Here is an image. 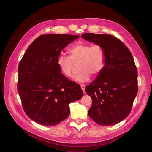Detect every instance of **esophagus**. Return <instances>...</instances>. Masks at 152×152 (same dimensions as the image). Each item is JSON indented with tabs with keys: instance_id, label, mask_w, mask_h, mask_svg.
<instances>
[{
	"instance_id": "1",
	"label": "esophagus",
	"mask_w": 152,
	"mask_h": 152,
	"mask_svg": "<svg viewBox=\"0 0 152 152\" xmlns=\"http://www.w3.org/2000/svg\"><path fill=\"white\" fill-rule=\"evenodd\" d=\"M81 87L82 91L84 92H85V89H86V85H84V84H81Z\"/></svg>"
}]
</instances>
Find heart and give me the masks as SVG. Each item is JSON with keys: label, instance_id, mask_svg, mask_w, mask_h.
<instances>
[{"label": "heart", "instance_id": "heart-1", "mask_svg": "<svg viewBox=\"0 0 152 152\" xmlns=\"http://www.w3.org/2000/svg\"><path fill=\"white\" fill-rule=\"evenodd\" d=\"M68 53L69 56L58 55L57 65L64 75L71 77L75 63L79 62L78 66L80 71L73 77L76 82H87L92 75L99 76L105 66V52L100 44L78 43L70 48Z\"/></svg>", "mask_w": 152, "mask_h": 152}]
</instances>
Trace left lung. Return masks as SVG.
Instances as JSON below:
<instances>
[{
    "label": "left lung",
    "instance_id": "8db88e82",
    "mask_svg": "<svg viewBox=\"0 0 152 152\" xmlns=\"http://www.w3.org/2000/svg\"><path fill=\"white\" fill-rule=\"evenodd\" d=\"M81 36L101 45L106 55L104 69L86 87L92 102L88 115L99 125L117 124L129 115L138 92L137 69L132 55L113 35L87 33Z\"/></svg>",
    "mask_w": 152,
    "mask_h": 152
}]
</instances>
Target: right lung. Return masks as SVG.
Returning <instances> with one entry per match:
<instances>
[{
    "instance_id": "1",
    "label": "right lung",
    "mask_w": 152,
    "mask_h": 152,
    "mask_svg": "<svg viewBox=\"0 0 152 152\" xmlns=\"http://www.w3.org/2000/svg\"><path fill=\"white\" fill-rule=\"evenodd\" d=\"M78 37L40 36L20 61L17 89L22 106L27 116L40 124H59L69 116V103L83 97L81 87L61 73L57 62L62 49Z\"/></svg>"
}]
</instances>
